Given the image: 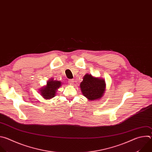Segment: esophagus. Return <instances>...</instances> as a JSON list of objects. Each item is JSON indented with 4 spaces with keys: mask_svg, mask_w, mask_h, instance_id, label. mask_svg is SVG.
Instances as JSON below:
<instances>
[{
    "mask_svg": "<svg viewBox=\"0 0 152 152\" xmlns=\"http://www.w3.org/2000/svg\"><path fill=\"white\" fill-rule=\"evenodd\" d=\"M74 82V81L73 79H69V80H68V83H69L70 84H73Z\"/></svg>",
    "mask_w": 152,
    "mask_h": 152,
    "instance_id": "esophagus-1",
    "label": "esophagus"
}]
</instances>
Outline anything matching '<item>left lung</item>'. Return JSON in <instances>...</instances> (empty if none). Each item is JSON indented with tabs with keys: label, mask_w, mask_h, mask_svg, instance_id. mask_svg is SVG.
<instances>
[{
	"label": "left lung",
	"mask_w": 152,
	"mask_h": 152,
	"mask_svg": "<svg viewBox=\"0 0 152 152\" xmlns=\"http://www.w3.org/2000/svg\"><path fill=\"white\" fill-rule=\"evenodd\" d=\"M83 95L89 100L101 98L105 92V83L103 79L95 78L91 74H86L80 84Z\"/></svg>",
	"instance_id": "obj_1"
}]
</instances>
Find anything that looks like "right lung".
Segmentation results:
<instances>
[{
	"label": "right lung",
	"instance_id": "obj_1",
	"mask_svg": "<svg viewBox=\"0 0 152 152\" xmlns=\"http://www.w3.org/2000/svg\"><path fill=\"white\" fill-rule=\"evenodd\" d=\"M61 86V82L58 81L50 80L47 82V85L44 88H42L40 91L42 97L45 99H50L55 96L57 89Z\"/></svg>",
	"mask_w": 152,
	"mask_h": 152
}]
</instances>
